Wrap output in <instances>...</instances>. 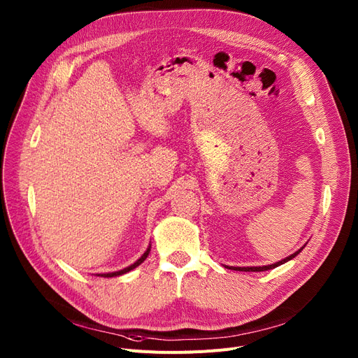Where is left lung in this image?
<instances>
[{
  "mask_svg": "<svg viewBox=\"0 0 358 358\" xmlns=\"http://www.w3.org/2000/svg\"><path fill=\"white\" fill-rule=\"evenodd\" d=\"M300 251H302V250H299L297 252L289 255L287 258L281 259V261H278V262H275V264H271V266H264V267H229V268L236 270V271H266V270H271V268H275V267H278V266H281V264H285V262H287V261H290L292 258H294Z\"/></svg>",
  "mask_w": 358,
  "mask_h": 358,
  "instance_id": "left-lung-1",
  "label": "left lung"
}]
</instances>
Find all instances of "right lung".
Segmentation results:
<instances>
[{
	"instance_id": "obj_1",
	"label": "right lung",
	"mask_w": 358,
	"mask_h": 358,
	"mask_svg": "<svg viewBox=\"0 0 358 358\" xmlns=\"http://www.w3.org/2000/svg\"><path fill=\"white\" fill-rule=\"evenodd\" d=\"M149 251H150V248H148L146 251H145V254L135 262V264H131L130 267H126V268H123V270H120V271H115V273H107V274H99V275H101V277H116V275H122V274H126V273H129L130 270H134V268H136L139 264H142V262L146 259V257L149 255Z\"/></svg>"
}]
</instances>
